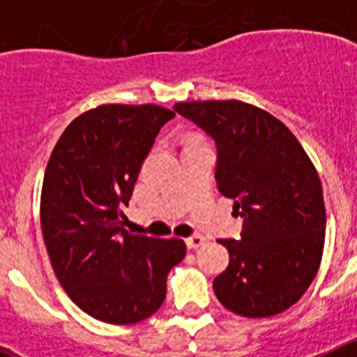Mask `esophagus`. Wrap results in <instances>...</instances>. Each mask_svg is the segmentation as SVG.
I'll use <instances>...</instances> for the list:
<instances>
[{"mask_svg":"<svg viewBox=\"0 0 357 357\" xmlns=\"http://www.w3.org/2000/svg\"><path fill=\"white\" fill-rule=\"evenodd\" d=\"M204 243H206V238H204V236H191V238H188L185 239V245H188V248H200L202 245H204Z\"/></svg>","mask_w":357,"mask_h":357,"instance_id":"34e87169","label":"esophagus"}]
</instances>
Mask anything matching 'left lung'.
Here are the masks:
<instances>
[{
    "instance_id": "obj_1",
    "label": "left lung",
    "mask_w": 357,
    "mask_h": 357,
    "mask_svg": "<svg viewBox=\"0 0 357 357\" xmlns=\"http://www.w3.org/2000/svg\"><path fill=\"white\" fill-rule=\"evenodd\" d=\"M216 141L220 193L234 200L241 239H218L230 255L214 279L218 301L245 318L291 307L320 268L326 204L314 164L284 123L239 100L175 103Z\"/></svg>"
}]
</instances>
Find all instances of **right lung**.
Instances as JSON below:
<instances>
[{
    "mask_svg": "<svg viewBox=\"0 0 357 357\" xmlns=\"http://www.w3.org/2000/svg\"><path fill=\"white\" fill-rule=\"evenodd\" d=\"M175 112L109 103L73 119L56 141L40 193V227L53 272L75 304L100 321L128 326L166 298V277L185 257L178 238L123 229L144 157Z\"/></svg>",
    "mask_w": 357,
    "mask_h": 357,
    "instance_id": "add662e5",
    "label": "right lung"
}]
</instances>
